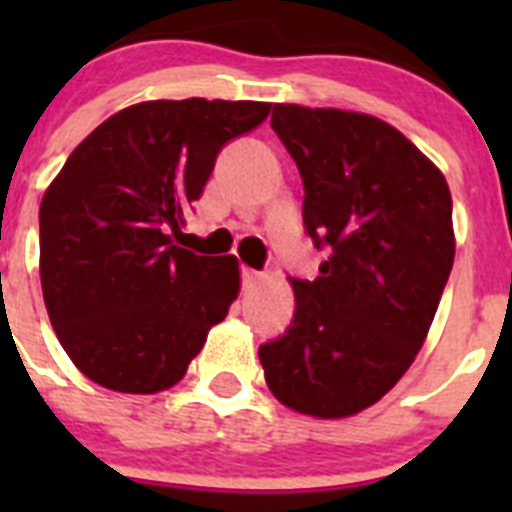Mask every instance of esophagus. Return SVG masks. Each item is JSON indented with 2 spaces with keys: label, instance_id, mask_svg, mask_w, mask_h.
Returning <instances> with one entry per match:
<instances>
[{
  "label": "esophagus",
  "instance_id": "esophagus-1",
  "mask_svg": "<svg viewBox=\"0 0 512 512\" xmlns=\"http://www.w3.org/2000/svg\"><path fill=\"white\" fill-rule=\"evenodd\" d=\"M261 282V274L259 271L248 269V266H243V287H253V284Z\"/></svg>",
  "mask_w": 512,
  "mask_h": 512
}]
</instances>
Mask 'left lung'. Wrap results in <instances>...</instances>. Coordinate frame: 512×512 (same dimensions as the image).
Returning <instances> with one entry per match:
<instances>
[{
  "mask_svg": "<svg viewBox=\"0 0 512 512\" xmlns=\"http://www.w3.org/2000/svg\"><path fill=\"white\" fill-rule=\"evenodd\" d=\"M271 128L300 169L307 233L330 256L315 282L289 279L295 320L259 359L289 410L348 418L400 382L431 330L456 251L449 184L374 115L274 104Z\"/></svg>",
  "mask_w": 512,
  "mask_h": 512,
  "instance_id": "8db88e82",
  "label": "left lung"
}]
</instances>
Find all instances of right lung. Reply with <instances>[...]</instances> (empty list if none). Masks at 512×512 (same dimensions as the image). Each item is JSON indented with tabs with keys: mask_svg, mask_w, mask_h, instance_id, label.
Returning a JSON list of instances; mask_svg holds the SVG:
<instances>
[{
	"mask_svg": "<svg viewBox=\"0 0 512 512\" xmlns=\"http://www.w3.org/2000/svg\"><path fill=\"white\" fill-rule=\"evenodd\" d=\"M269 102L151 99L94 128L40 202V284L63 351L112 392L174 387L241 292L235 256L176 246L217 151Z\"/></svg>",
	"mask_w": 512,
	"mask_h": 512,
	"instance_id": "obj_1",
	"label": "right lung"
}]
</instances>
